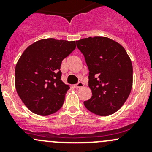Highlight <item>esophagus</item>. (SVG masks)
<instances>
[{"label":"esophagus","mask_w":152,"mask_h":152,"mask_svg":"<svg viewBox=\"0 0 152 152\" xmlns=\"http://www.w3.org/2000/svg\"><path fill=\"white\" fill-rule=\"evenodd\" d=\"M84 86V84L82 83V82H79V83L76 84V85H74V87H76V88H81V87H82Z\"/></svg>","instance_id":"34e87169"}]
</instances>
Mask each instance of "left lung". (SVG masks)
<instances>
[{
	"label": "left lung",
	"mask_w": 152,
	"mask_h": 152,
	"mask_svg": "<svg viewBox=\"0 0 152 152\" xmlns=\"http://www.w3.org/2000/svg\"><path fill=\"white\" fill-rule=\"evenodd\" d=\"M89 69L88 86L92 97L84 102L89 111L100 116L117 112L132 87L131 59L121 44L106 37L76 41Z\"/></svg>",
	"instance_id": "obj_1"
}]
</instances>
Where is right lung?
Masks as SVG:
<instances>
[{
    "label": "right lung",
    "instance_id": "obj_1",
    "mask_svg": "<svg viewBox=\"0 0 152 152\" xmlns=\"http://www.w3.org/2000/svg\"><path fill=\"white\" fill-rule=\"evenodd\" d=\"M76 48V41L38 40L23 51L15 67V87L24 104L42 116L57 112L70 89L61 80L62 60Z\"/></svg>",
    "mask_w": 152,
    "mask_h": 152
}]
</instances>
